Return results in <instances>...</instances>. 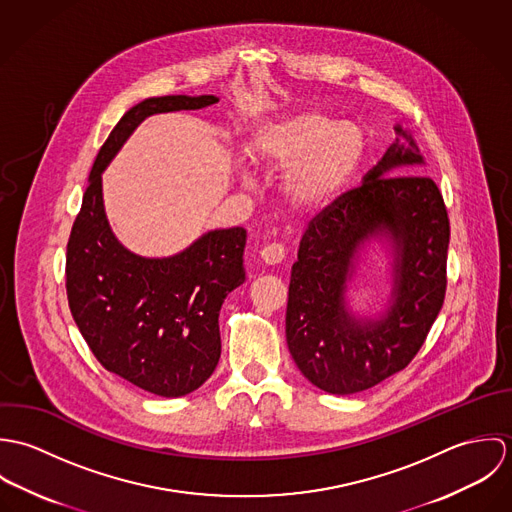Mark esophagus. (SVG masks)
Segmentation results:
<instances>
[{
  "instance_id": "34e87169",
  "label": "esophagus",
  "mask_w": 512,
  "mask_h": 512,
  "mask_svg": "<svg viewBox=\"0 0 512 512\" xmlns=\"http://www.w3.org/2000/svg\"><path fill=\"white\" fill-rule=\"evenodd\" d=\"M260 256H262V260H264L266 264L274 266V264H280V262L284 260L286 250H284V246H282V244L272 242V244H266V246L260 250Z\"/></svg>"
}]
</instances>
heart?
Returning a JSON list of instances; mask_svg holds the SVG:
<instances>
[{
	"mask_svg": "<svg viewBox=\"0 0 512 512\" xmlns=\"http://www.w3.org/2000/svg\"><path fill=\"white\" fill-rule=\"evenodd\" d=\"M365 134L325 112H305L266 124L254 136V151L268 171H290L286 197L297 209L327 205L353 177L363 155Z\"/></svg>",
	"mask_w": 512,
	"mask_h": 512,
	"instance_id": "1",
	"label": "heart"
}]
</instances>
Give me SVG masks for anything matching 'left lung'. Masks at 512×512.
I'll return each instance as SVG.
<instances>
[{"label":"left lung","mask_w":512,"mask_h":512,"mask_svg":"<svg viewBox=\"0 0 512 512\" xmlns=\"http://www.w3.org/2000/svg\"><path fill=\"white\" fill-rule=\"evenodd\" d=\"M392 144L365 183L335 197L309 220L292 268L286 339L303 376L329 394L363 392L412 363L422 349L447 288L449 217L438 185L424 175H392L422 163L420 149ZM388 231L397 244V301L376 322L344 309L350 258L364 238Z\"/></svg>","instance_id":"1"}]
</instances>
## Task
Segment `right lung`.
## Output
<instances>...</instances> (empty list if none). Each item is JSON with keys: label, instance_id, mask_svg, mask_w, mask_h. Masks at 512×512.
I'll use <instances>...</instances> for the list:
<instances>
[{"label": "right lung", "instance_id": "obj_1", "mask_svg": "<svg viewBox=\"0 0 512 512\" xmlns=\"http://www.w3.org/2000/svg\"><path fill=\"white\" fill-rule=\"evenodd\" d=\"M215 102L179 94L130 108L94 159L67 244V297L86 345L106 370L163 398L197 390L219 365L220 305L244 282L246 230H213L173 258H140L108 226L100 173L147 116Z\"/></svg>", "mask_w": 512, "mask_h": 512}]
</instances>
